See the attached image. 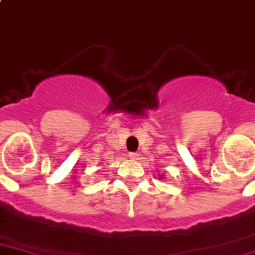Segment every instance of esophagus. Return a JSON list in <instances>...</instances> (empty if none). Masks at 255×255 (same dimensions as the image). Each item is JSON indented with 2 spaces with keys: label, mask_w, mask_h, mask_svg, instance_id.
Listing matches in <instances>:
<instances>
[{
  "label": "esophagus",
  "mask_w": 255,
  "mask_h": 255,
  "mask_svg": "<svg viewBox=\"0 0 255 255\" xmlns=\"http://www.w3.org/2000/svg\"><path fill=\"white\" fill-rule=\"evenodd\" d=\"M138 153L137 152H130L129 153V159H132V160H138Z\"/></svg>",
  "instance_id": "esophagus-1"
}]
</instances>
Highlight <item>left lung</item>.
<instances>
[{
  "label": "left lung",
  "instance_id": "1",
  "mask_svg": "<svg viewBox=\"0 0 255 255\" xmlns=\"http://www.w3.org/2000/svg\"><path fill=\"white\" fill-rule=\"evenodd\" d=\"M162 178H164V176H161V175H160V179H162Z\"/></svg>",
  "mask_w": 255,
  "mask_h": 255
}]
</instances>
